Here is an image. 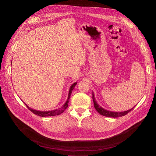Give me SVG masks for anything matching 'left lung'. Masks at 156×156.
<instances>
[{"label": "left lung", "mask_w": 156, "mask_h": 156, "mask_svg": "<svg viewBox=\"0 0 156 156\" xmlns=\"http://www.w3.org/2000/svg\"><path fill=\"white\" fill-rule=\"evenodd\" d=\"M92 99H93V102H94V108L95 109L97 110V112L101 114V115H103L105 117H113V118H117V117H122L126 115L127 113H128L129 112H131L133 108H131L130 110H128L124 112H112V111H109L104 109L103 108L101 107L99 105H98V103H97V101L95 99L94 97V92H92Z\"/></svg>", "instance_id": "1"}]
</instances>
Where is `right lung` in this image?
<instances>
[{
  "label": "right lung",
  "mask_w": 156,
  "mask_h": 156,
  "mask_svg": "<svg viewBox=\"0 0 156 156\" xmlns=\"http://www.w3.org/2000/svg\"><path fill=\"white\" fill-rule=\"evenodd\" d=\"M77 84V82L74 83L71 85L69 90V94H68V97H67V99L66 101V102L64 104V105L62 106H61L60 108H58V109L54 110H51V111H46V112H43V111H38L36 110H34L32 108L29 107V106L27 105L25 103V105L27 106V107L28 108V109L30 110L33 113L36 114V115L40 116V117H50V116H55V115H58L61 114L62 113L64 112V111L66 109L68 106V103H69V98L71 96V94L72 93L73 90L74 89V87Z\"/></svg>",
  "instance_id": "1"
}]
</instances>
